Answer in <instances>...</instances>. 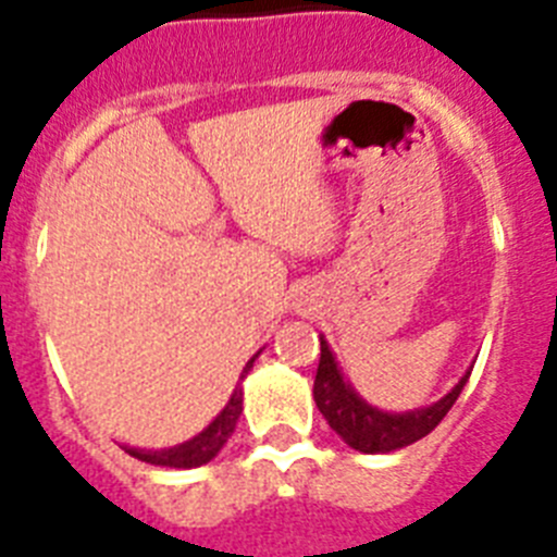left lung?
Segmentation results:
<instances>
[{
  "label": "left lung",
  "instance_id": "left-lung-1",
  "mask_svg": "<svg viewBox=\"0 0 557 557\" xmlns=\"http://www.w3.org/2000/svg\"><path fill=\"white\" fill-rule=\"evenodd\" d=\"M471 376V368L466 376L446 393L441 401L421 410L410 412H385L376 410L359 398L357 391L348 385L343 373L337 368V359L329 351V343L321 337V362H318V373H314V405L323 412L334 432L346 441L351 449L366 451V455H385V451L405 449V446L416 444L421 437L430 435L451 405L457 401L460 391L466 387Z\"/></svg>",
  "mask_w": 557,
  "mask_h": 557
}]
</instances>
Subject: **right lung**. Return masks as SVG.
Wrapping results in <instances>:
<instances>
[{"instance_id": "add662e5", "label": "right lung", "mask_w": 557, "mask_h": 557, "mask_svg": "<svg viewBox=\"0 0 557 557\" xmlns=\"http://www.w3.org/2000/svg\"><path fill=\"white\" fill-rule=\"evenodd\" d=\"M253 359L256 357H250L248 366L243 368L239 382H243V379L248 376L250 368H253ZM239 416H243V387H236V391L231 393L228 405L223 407V412H220V416L214 418L203 432H200V435H195L191 441H186V444L172 446V449H161V451H145V449H131V446H125V451L131 457H136V460L150 462V466H166V469H198V466H206V462L218 457V451L223 449L225 441L231 437V432L236 430Z\"/></svg>"}]
</instances>
